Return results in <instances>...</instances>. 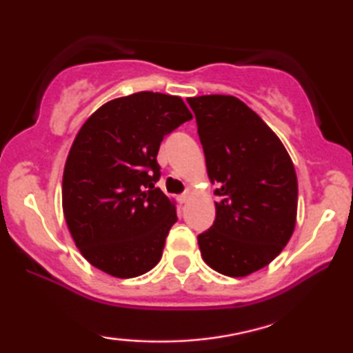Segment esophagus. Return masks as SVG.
Wrapping results in <instances>:
<instances>
[{
    "label": "esophagus",
    "mask_w": 353,
    "mask_h": 353,
    "mask_svg": "<svg viewBox=\"0 0 353 353\" xmlns=\"http://www.w3.org/2000/svg\"><path fill=\"white\" fill-rule=\"evenodd\" d=\"M178 201H180V204H186L188 201H190V192H185V194H181L178 197Z\"/></svg>",
    "instance_id": "obj_1"
}]
</instances>
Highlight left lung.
Segmentation results:
<instances>
[{"label":"left lung","instance_id":"1","mask_svg":"<svg viewBox=\"0 0 353 353\" xmlns=\"http://www.w3.org/2000/svg\"><path fill=\"white\" fill-rule=\"evenodd\" d=\"M188 103L220 197L214 225L197 236L201 255L225 276H248L278 257L296 228L294 163L276 133L241 99L205 94Z\"/></svg>","mask_w":353,"mask_h":353}]
</instances>
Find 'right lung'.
Masks as SVG:
<instances>
[{
    "label": "right lung",
    "instance_id": "1",
    "mask_svg": "<svg viewBox=\"0 0 353 353\" xmlns=\"http://www.w3.org/2000/svg\"><path fill=\"white\" fill-rule=\"evenodd\" d=\"M192 119L180 96L152 91L109 101L86 119L67 156L62 210L81 255L115 278H134L162 257L175 202L154 183L165 134Z\"/></svg>",
    "mask_w": 353,
    "mask_h": 353
}]
</instances>
